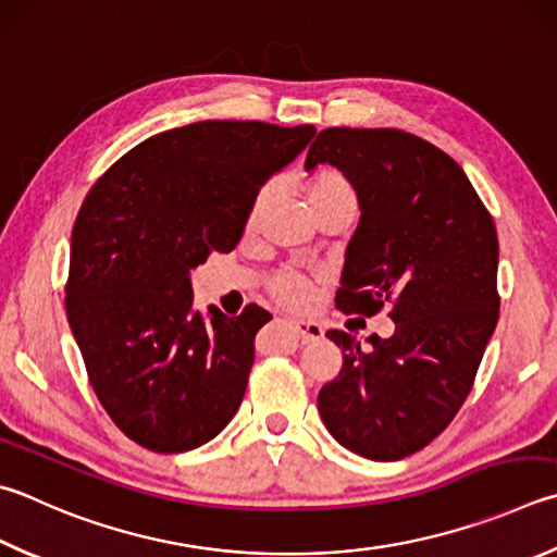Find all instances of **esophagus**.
<instances>
[{
  "label": "esophagus",
  "mask_w": 557,
  "mask_h": 557,
  "mask_svg": "<svg viewBox=\"0 0 557 557\" xmlns=\"http://www.w3.org/2000/svg\"><path fill=\"white\" fill-rule=\"evenodd\" d=\"M292 329L297 331V336L301 341H319L323 336V329L319 326L317 321H301V319H297V321H292Z\"/></svg>",
  "instance_id": "obj_1"
}]
</instances>
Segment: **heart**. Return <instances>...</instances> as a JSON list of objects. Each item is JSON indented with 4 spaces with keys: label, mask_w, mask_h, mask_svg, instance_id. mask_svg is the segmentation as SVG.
Listing matches in <instances>:
<instances>
[{
    "label": "heart",
    "mask_w": 557,
    "mask_h": 557,
    "mask_svg": "<svg viewBox=\"0 0 557 557\" xmlns=\"http://www.w3.org/2000/svg\"><path fill=\"white\" fill-rule=\"evenodd\" d=\"M268 197H270V187L262 189L256 197V201H252V209L248 214V226L256 224V219L260 214V209L265 207ZM305 197L309 201L313 216H319L321 211H326L329 207L338 205V201L356 199L350 182L343 177L338 170H331V168H321L305 180ZM268 292H270V297L280 301L282 307L299 309V307H307L311 301L313 282L297 270H280L268 280Z\"/></svg>",
    "instance_id": "obj_1"
}]
</instances>
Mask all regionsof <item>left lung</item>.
<instances>
[{"label": "left lung", "mask_w": 557, "mask_h": 557, "mask_svg": "<svg viewBox=\"0 0 557 557\" xmlns=\"http://www.w3.org/2000/svg\"><path fill=\"white\" fill-rule=\"evenodd\" d=\"M336 165L358 191L360 224L336 292L343 313L389 307L394 333L368 350L326 331L343 352L319 413L343 448L401 460L448 429L468 399L499 319V240L468 175L399 128H323L307 170Z\"/></svg>", "instance_id": "8db88e82"}]
</instances>
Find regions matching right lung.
I'll use <instances>...</instances> for the list:
<instances>
[{"label": "right lung", "mask_w": 557, "mask_h": 557, "mask_svg": "<svg viewBox=\"0 0 557 557\" xmlns=\"http://www.w3.org/2000/svg\"><path fill=\"white\" fill-rule=\"evenodd\" d=\"M317 128L197 121L146 138L99 177L70 240L65 311L116 429L153 453L205 446L234 419L272 317L191 309L189 270L234 250L260 187Z\"/></svg>", "instance_id": "obj_1"}]
</instances>
